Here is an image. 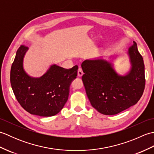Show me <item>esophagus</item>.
<instances>
[{
    "instance_id": "34e87169",
    "label": "esophagus",
    "mask_w": 154,
    "mask_h": 154,
    "mask_svg": "<svg viewBox=\"0 0 154 154\" xmlns=\"http://www.w3.org/2000/svg\"><path fill=\"white\" fill-rule=\"evenodd\" d=\"M83 75V72L82 69H81V67H79V69H78V71H77L78 77H81Z\"/></svg>"
}]
</instances>
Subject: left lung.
I'll list each match as a JSON object with an SVG mask.
<instances>
[{"label": "left lung", "mask_w": 154, "mask_h": 154, "mask_svg": "<svg viewBox=\"0 0 154 154\" xmlns=\"http://www.w3.org/2000/svg\"><path fill=\"white\" fill-rule=\"evenodd\" d=\"M131 70L124 76L119 75L110 62L102 59L84 61L82 80L90 103L98 112L114 115L134 105L145 88L143 57L137 44L128 50Z\"/></svg>", "instance_id": "1"}]
</instances>
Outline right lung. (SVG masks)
<instances>
[{
	"label": "right lung",
	"mask_w": 154,
	"mask_h": 154,
	"mask_svg": "<svg viewBox=\"0 0 154 154\" xmlns=\"http://www.w3.org/2000/svg\"><path fill=\"white\" fill-rule=\"evenodd\" d=\"M28 49L21 45L16 51L11 70L12 91L19 104L29 113L40 116H54L67 101L70 85L77 77L78 66L64 69L53 65L43 76L31 77L22 65Z\"/></svg>",
	"instance_id": "obj_1"
}]
</instances>
